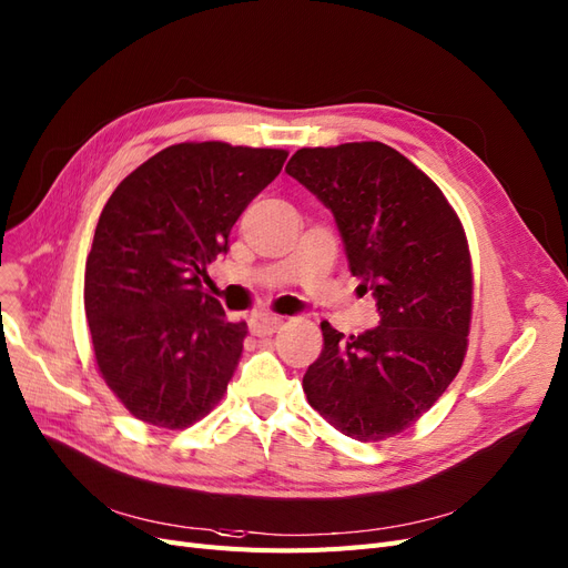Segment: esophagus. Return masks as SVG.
Masks as SVG:
<instances>
[{
	"instance_id": "obj_1",
	"label": "esophagus",
	"mask_w": 568,
	"mask_h": 568,
	"mask_svg": "<svg viewBox=\"0 0 568 568\" xmlns=\"http://www.w3.org/2000/svg\"><path fill=\"white\" fill-rule=\"evenodd\" d=\"M281 325H283V317H255L251 323V332L255 336H271L281 329Z\"/></svg>"
}]
</instances>
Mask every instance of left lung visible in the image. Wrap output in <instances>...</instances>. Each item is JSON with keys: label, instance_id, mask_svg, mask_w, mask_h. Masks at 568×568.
<instances>
[{"label": "left lung", "instance_id": "1", "mask_svg": "<svg viewBox=\"0 0 568 568\" xmlns=\"http://www.w3.org/2000/svg\"><path fill=\"white\" fill-rule=\"evenodd\" d=\"M285 171L332 209L351 274L381 311L359 336L320 325L306 399L355 440L397 436L448 389L468 348L474 264L462 220L423 169L381 141L300 148Z\"/></svg>", "mask_w": 568, "mask_h": 568}]
</instances>
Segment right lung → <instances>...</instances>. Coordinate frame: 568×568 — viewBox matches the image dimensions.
<instances>
[{
    "label": "right lung",
    "instance_id": "add662e5",
    "mask_svg": "<svg viewBox=\"0 0 568 568\" xmlns=\"http://www.w3.org/2000/svg\"><path fill=\"white\" fill-rule=\"evenodd\" d=\"M285 160L283 148L174 143L109 196L83 304L97 372L136 420L185 429L225 397L248 325L230 323L202 276Z\"/></svg>",
    "mask_w": 568,
    "mask_h": 568
}]
</instances>
